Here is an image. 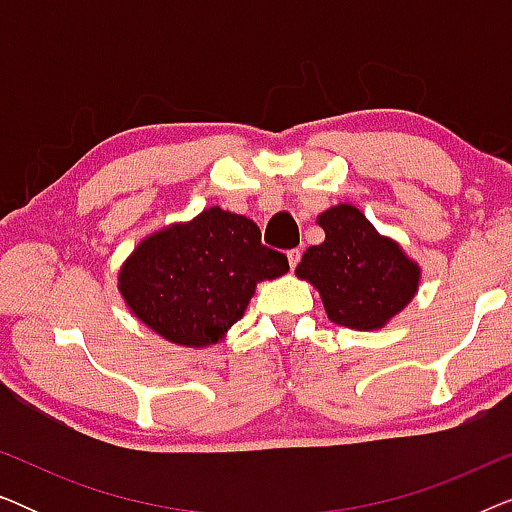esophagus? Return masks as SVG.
Here are the masks:
<instances>
[{"label":"esophagus","mask_w":512,"mask_h":512,"mask_svg":"<svg viewBox=\"0 0 512 512\" xmlns=\"http://www.w3.org/2000/svg\"><path fill=\"white\" fill-rule=\"evenodd\" d=\"M300 256H303V254H300V249H291L289 254H286V258H289V268L291 270H296V265L300 263Z\"/></svg>","instance_id":"1"}]
</instances>
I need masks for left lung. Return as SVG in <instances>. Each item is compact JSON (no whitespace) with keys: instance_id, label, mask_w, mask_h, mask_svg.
<instances>
[{"instance_id":"8db88e82","label":"left lung","mask_w":512,"mask_h":512,"mask_svg":"<svg viewBox=\"0 0 512 512\" xmlns=\"http://www.w3.org/2000/svg\"><path fill=\"white\" fill-rule=\"evenodd\" d=\"M317 223L326 240L305 251L296 275L319 291L333 324L356 331L387 326L415 298L419 265L347 202L321 212Z\"/></svg>"}]
</instances>
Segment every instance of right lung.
Here are the masks:
<instances>
[{
  "mask_svg": "<svg viewBox=\"0 0 512 512\" xmlns=\"http://www.w3.org/2000/svg\"><path fill=\"white\" fill-rule=\"evenodd\" d=\"M284 272L289 261L261 244L254 221L209 207L144 237L121 265L118 291L163 340L209 347L242 319L256 284Z\"/></svg>",
  "mask_w": 512,
  "mask_h": 512,
  "instance_id": "obj_1",
  "label": "right lung"
}]
</instances>
